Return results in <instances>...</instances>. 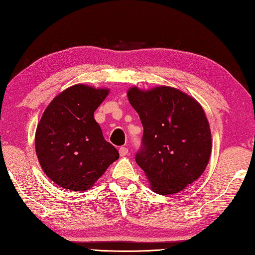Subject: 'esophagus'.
Segmentation results:
<instances>
[{"label": "esophagus", "mask_w": 255, "mask_h": 255, "mask_svg": "<svg viewBox=\"0 0 255 255\" xmlns=\"http://www.w3.org/2000/svg\"><path fill=\"white\" fill-rule=\"evenodd\" d=\"M119 154H121V156H126L128 154V149L125 147H121L119 148Z\"/></svg>", "instance_id": "esophagus-1"}]
</instances>
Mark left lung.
<instances>
[{"mask_svg":"<svg viewBox=\"0 0 255 255\" xmlns=\"http://www.w3.org/2000/svg\"><path fill=\"white\" fill-rule=\"evenodd\" d=\"M127 95L143 126L137 164L154 193L181 192L203 174L210 158L211 132L203 107L170 86H133Z\"/></svg>","mask_w":255,"mask_h":255,"instance_id":"8db88e82","label":"left lung"}]
</instances>
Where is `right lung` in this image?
<instances>
[{"label": "right lung", "instance_id": "obj_1", "mask_svg": "<svg viewBox=\"0 0 255 255\" xmlns=\"http://www.w3.org/2000/svg\"><path fill=\"white\" fill-rule=\"evenodd\" d=\"M108 93V89L75 84L57 95L42 114L35 134L37 158L60 187L84 192L119 158L94 119Z\"/></svg>", "mask_w": 255, "mask_h": 255}]
</instances>
